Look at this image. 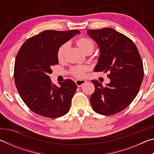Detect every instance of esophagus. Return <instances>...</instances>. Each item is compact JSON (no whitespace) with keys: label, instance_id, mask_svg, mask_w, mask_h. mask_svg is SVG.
Segmentation results:
<instances>
[{"label":"esophagus","instance_id":"obj_1","mask_svg":"<svg viewBox=\"0 0 154 154\" xmlns=\"http://www.w3.org/2000/svg\"><path fill=\"white\" fill-rule=\"evenodd\" d=\"M75 83H76V84L78 87H81L82 85L86 83V81L84 79H77L75 81Z\"/></svg>","mask_w":154,"mask_h":154}]
</instances>
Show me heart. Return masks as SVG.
I'll use <instances>...</instances> for the list:
<instances>
[{"label": "heart", "instance_id": "heart-1", "mask_svg": "<svg viewBox=\"0 0 154 154\" xmlns=\"http://www.w3.org/2000/svg\"><path fill=\"white\" fill-rule=\"evenodd\" d=\"M78 46L79 47L80 49L84 52L85 54H88L91 52L94 49V44L93 41L88 38H81L78 39L77 41ZM68 48V43H64L62 45L60 46L57 52V57L60 61L63 60L65 54H66V49ZM87 71V68L84 66H76L72 68L71 73L77 77H82L85 75V71Z\"/></svg>", "mask_w": 154, "mask_h": 154}]
</instances>
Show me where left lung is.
Returning <instances> with one entry per match:
<instances>
[{"mask_svg": "<svg viewBox=\"0 0 154 154\" xmlns=\"http://www.w3.org/2000/svg\"><path fill=\"white\" fill-rule=\"evenodd\" d=\"M87 34L100 50L94 71L110 72V83L105 86L92 81L95 86L90 97L92 107L101 115L116 114L129 106L139 92L144 76L141 58L132 41L112 28L88 30Z\"/></svg>", "mask_w": 154, "mask_h": 154, "instance_id": "obj_1", "label": "left lung"}]
</instances>
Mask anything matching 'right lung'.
Returning a JSON list of instances; mask_svg holds the SVG:
<instances>
[{
    "label": "right lung",
    "instance_id": "obj_1",
    "mask_svg": "<svg viewBox=\"0 0 154 154\" xmlns=\"http://www.w3.org/2000/svg\"><path fill=\"white\" fill-rule=\"evenodd\" d=\"M79 30H44L28 38L15 58L14 79L22 100L31 111L39 116L57 118L70 110L77 86L66 79L57 86L51 83V68L58 64L60 46L79 34Z\"/></svg>",
    "mask_w": 154,
    "mask_h": 154
}]
</instances>
